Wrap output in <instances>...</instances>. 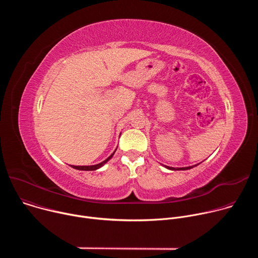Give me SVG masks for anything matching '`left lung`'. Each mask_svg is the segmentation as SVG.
Instances as JSON below:
<instances>
[{
  "label": "left lung",
  "instance_id": "left-lung-1",
  "mask_svg": "<svg viewBox=\"0 0 258 258\" xmlns=\"http://www.w3.org/2000/svg\"><path fill=\"white\" fill-rule=\"evenodd\" d=\"M196 165H198V164H196ZM196 165H193V166H187V167H178V168L169 167V166H166V165H165V167H166V168H168V169H170V170H188V169L193 168V167H194V166H196Z\"/></svg>",
  "mask_w": 258,
  "mask_h": 258
}]
</instances>
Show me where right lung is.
I'll list each match as a JSON object with an SVG mask.
<instances>
[{
	"label": "right lung",
	"instance_id": "1",
	"mask_svg": "<svg viewBox=\"0 0 258 258\" xmlns=\"http://www.w3.org/2000/svg\"><path fill=\"white\" fill-rule=\"evenodd\" d=\"M115 151H116V149H115ZM115 151H114L111 155H110L107 159H105L104 161H102V162H100V163H98V164H95V165H71V167L76 168V169H79V170H96V169L102 167L105 163H107V161H109L110 159H111L112 156L114 155Z\"/></svg>",
	"mask_w": 258,
	"mask_h": 258
}]
</instances>
